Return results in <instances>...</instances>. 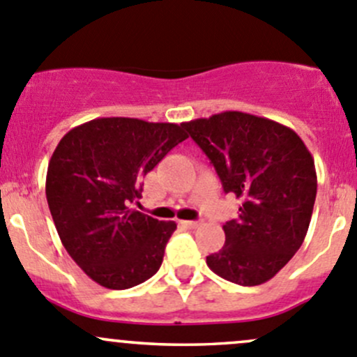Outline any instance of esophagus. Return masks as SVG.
<instances>
[{
  "instance_id": "esophagus-1",
  "label": "esophagus",
  "mask_w": 357,
  "mask_h": 357,
  "mask_svg": "<svg viewBox=\"0 0 357 357\" xmlns=\"http://www.w3.org/2000/svg\"><path fill=\"white\" fill-rule=\"evenodd\" d=\"M181 225L186 226V228H190V229H195V228H199L202 222L200 221H183Z\"/></svg>"
}]
</instances>
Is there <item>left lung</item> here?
Here are the masks:
<instances>
[{"label": "left lung", "instance_id": "8db88e82", "mask_svg": "<svg viewBox=\"0 0 357 357\" xmlns=\"http://www.w3.org/2000/svg\"><path fill=\"white\" fill-rule=\"evenodd\" d=\"M183 128L214 165L222 190L242 200L207 266L236 285L266 283L305 238L318 188L314 158L290 128L245 112H221Z\"/></svg>", "mask_w": 357, "mask_h": 357}]
</instances>
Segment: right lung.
I'll return each mask as SVG.
<instances>
[{
  "instance_id": "right-lung-1",
  "label": "right lung",
  "mask_w": 357,
  "mask_h": 357,
  "mask_svg": "<svg viewBox=\"0 0 357 357\" xmlns=\"http://www.w3.org/2000/svg\"><path fill=\"white\" fill-rule=\"evenodd\" d=\"M186 138L183 124L103 117L56 145L46 174L50 212L68 255L98 285L131 289L160 268L176 222L131 204L142 199L143 176Z\"/></svg>"
}]
</instances>
